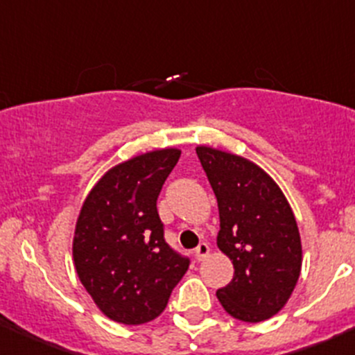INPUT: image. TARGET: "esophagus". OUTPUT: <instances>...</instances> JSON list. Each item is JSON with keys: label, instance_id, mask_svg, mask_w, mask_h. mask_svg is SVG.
Here are the masks:
<instances>
[{"label": "esophagus", "instance_id": "1", "mask_svg": "<svg viewBox=\"0 0 355 355\" xmlns=\"http://www.w3.org/2000/svg\"><path fill=\"white\" fill-rule=\"evenodd\" d=\"M194 254H196V259L204 261L207 256H209V245L204 244V242H202V244L198 245V249H196Z\"/></svg>", "mask_w": 355, "mask_h": 355}]
</instances>
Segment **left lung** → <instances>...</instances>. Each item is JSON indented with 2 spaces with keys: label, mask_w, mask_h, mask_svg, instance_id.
I'll return each mask as SVG.
<instances>
[{
  "label": "left lung",
  "mask_w": 355,
  "mask_h": 355,
  "mask_svg": "<svg viewBox=\"0 0 355 355\" xmlns=\"http://www.w3.org/2000/svg\"><path fill=\"white\" fill-rule=\"evenodd\" d=\"M196 153L218 200L216 244L235 270L218 300L235 320H270L288 302L302 268L292 207L277 182L247 157L211 146Z\"/></svg>",
  "instance_id": "8db88e82"
}]
</instances>
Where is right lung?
<instances>
[{"label": "right lung", "mask_w": 355, "mask_h": 355, "mask_svg": "<svg viewBox=\"0 0 355 355\" xmlns=\"http://www.w3.org/2000/svg\"><path fill=\"white\" fill-rule=\"evenodd\" d=\"M180 149L144 153L110 168L75 223L73 264L98 309L123 324L159 316L189 259L170 249L156 200Z\"/></svg>", "instance_id": "right-lung-1"}]
</instances>
